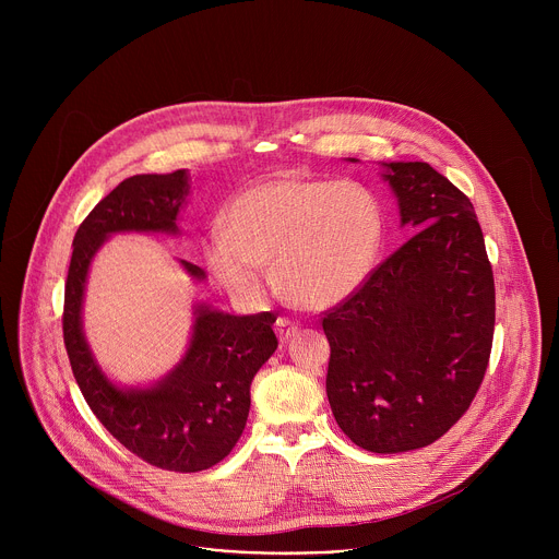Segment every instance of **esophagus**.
Returning a JSON list of instances; mask_svg holds the SVG:
<instances>
[{
    "instance_id": "34e87169",
    "label": "esophagus",
    "mask_w": 559,
    "mask_h": 559,
    "mask_svg": "<svg viewBox=\"0 0 559 559\" xmlns=\"http://www.w3.org/2000/svg\"><path fill=\"white\" fill-rule=\"evenodd\" d=\"M298 332H300L298 323L289 321V318H278V321H276V334H278L281 343H287V341L296 338Z\"/></svg>"
}]
</instances>
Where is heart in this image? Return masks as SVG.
I'll return each instance as SVG.
<instances>
[{
  "label": "heart",
  "mask_w": 559,
  "mask_h": 559,
  "mask_svg": "<svg viewBox=\"0 0 559 559\" xmlns=\"http://www.w3.org/2000/svg\"><path fill=\"white\" fill-rule=\"evenodd\" d=\"M382 236L376 197L356 181L281 175L243 188L207 229L203 257L236 296L265 289V265L281 296L300 309H330L360 289Z\"/></svg>",
  "instance_id": "obj_1"
}]
</instances>
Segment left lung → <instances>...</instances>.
<instances>
[{
  "label": "left lung",
  "instance_id": "1",
  "mask_svg": "<svg viewBox=\"0 0 559 559\" xmlns=\"http://www.w3.org/2000/svg\"><path fill=\"white\" fill-rule=\"evenodd\" d=\"M378 166L401 227L417 234L323 318L328 397L354 444L403 453L468 409L489 365L496 287L471 201L425 162Z\"/></svg>",
  "mask_w": 559,
  "mask_h": 559
}]
</instances>
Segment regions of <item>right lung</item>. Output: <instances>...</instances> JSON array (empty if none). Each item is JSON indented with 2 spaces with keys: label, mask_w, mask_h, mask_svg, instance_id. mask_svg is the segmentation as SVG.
<instances>
[{
  "label": "right lung",
  "mask_w": 559,
  "mask_h": 559,
  "mask_svg": "<svg viewBox=\"0 0 559 559\" xmlns=\"http://www.w3.org/2000/svg\"><path fill=\"white\" fill-rule=\"evenodd\" d=\"M190 197V173L136 175L121 181L79 225L63 298V343L74 380L99 423L152 466L194 473L221 462L241 438L250 414V386L276 352L270 311L234 316L194 302V323L181 360L147 384L112 380L84 332L91 265L115 234L179 236V214ZM192 281L205 272L179 259Z\"/></svg>",
  "instance_id": "add662e5"
}]
</instances>
